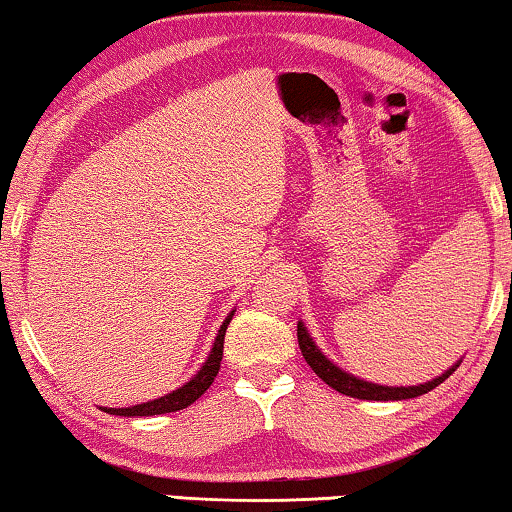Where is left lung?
<instances>
[{
  "label": "left lung",
  "mask_w": 512,
  "mask_h": 512,
  "mask_svg": "<svg viewBox=\"0 0 512 512\" xmlns=\"http://www.w3.org/2000/svg\"><path fill=\"white\" fill-rule=\"evenodd\" d=\"M297 338H299V348H301V355L308 362V366L318 373V376L325 380L329 387H334L336 392L345 394V397H355V399H366V401H401V399H415L420 397V394H427L434 390L443 383L445 378L452 376V371L457 369L459 362L452 366L443 373V376H438L434 380H429V383L424 385H413V387H387V385H376V383H366V380H359L355 376H350L348 371L338 369L336 364H331L329 359L322 355L318 345L311 336H308V331L304 327V322H299L297 325Z\"/></svg>",
  "instance_id": "1"
}]
</instances>
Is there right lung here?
<instances>
[{"label":"right lung","mask_w":512,"mask_h":512,"mask_svg":"<svg viewBox=\"0 0 512 512\" xmlns=\"http://www.w3.org/2000/svg\"><path fill=\"white\" fill-rule=\"evenodd\" d=\"M234 318V311L227 315L225 322L220 325L218 336H215V343L211 348V355L204 362V366L197 371V376L187 380L183 387H178L167 397H160V399H153V401H146V403H136L132 408H104V413H111V415H122V417H148V415H164V413H176V410H183L190 406V403L197 401L201 394H204L211 383L218 376L220 371V362H222V345H225V331L227 325L232 322Z\"/></svg>","instance_id":"right-lung-1"}]
</instances>
